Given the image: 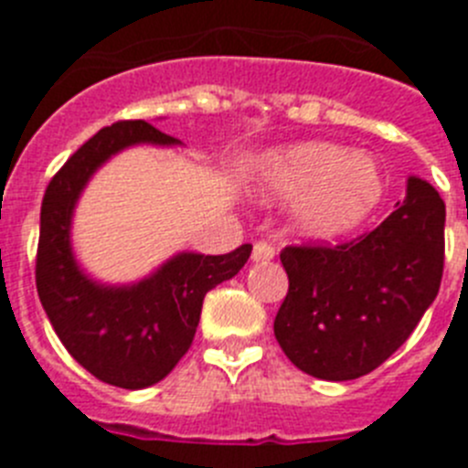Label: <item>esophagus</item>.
<instances>
[{"mask_svg":"<svg viewBox=\"0 0 468 468\" xmlns=\"http://www.w3.org/2000/svg\"><path fill=\"white\" fill-rule=\"evenodd\" d=\"M276 250L271 243L267 241H258L253 246V262H270V260H274Z\"/></svg>","mask_w":468,"mask_h":468,"instance_id":"1","label":"esophagus"}]
</instances>
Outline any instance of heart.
Listing matches in <instances>:
<instances>
[{
	"instance_id": "1",
	"label": "heart",
	"mask_w": 468,
	"mask_h": 468,
	"mask_svg": "<svg viewBox=\"0 0 468 468\" xmlns=\"http://www.w3.org/2000/svg\"><path fill=\"white\" fill-rule=\"evenodd\" d=\"M264 201L297 199L292 225L309 239L345 237L373 215L384 197L378 161L333 143H297L270 152L260 171Z\"/></svg>"
}]
</instances>
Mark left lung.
Instances as JSON below:
<instances>
[{"instance_id":"obj_1","label":"left lung","mask_w":468,"mask_h":468,"mask_svg":"<svg viewBox=\"0 0 468 468\" xmlns=\"http://www.w3.org/2000/svg\"><path fill=\"white\" fill-rule=\"evenodd\" d=\"M443 229V198L412 176L403 204L370 234L335 248H283L288 295L274 335L292 366L328 382L382 366L436 300Z\"/></svg>"}]
</instances>
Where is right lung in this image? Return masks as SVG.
I'll list each match as a JSON object with an SVG mask.
<instances>
[{
    "label": "right lung",
    "mask_w": 468,
    "mask_h": 468,
    "mask_svg": "<svg viewBox=\"0 0 468 468\" xmlns=\"http://www.w3.org/2000/svg\"><path fill=\"white\" fill-rule=\"evenodd\" d=\"M176 147L180 140L152 123L101 128L48 183L39 218L37 292L53 330L93 378L122 388L161 382L187 354L206 292L241 271L253 246L227 255L180 250L133 283H102L86 274L72 248V218L95 171L135 147Z\"/></svg>",
    "instance_id": "add662e5"
}]
</instances>
